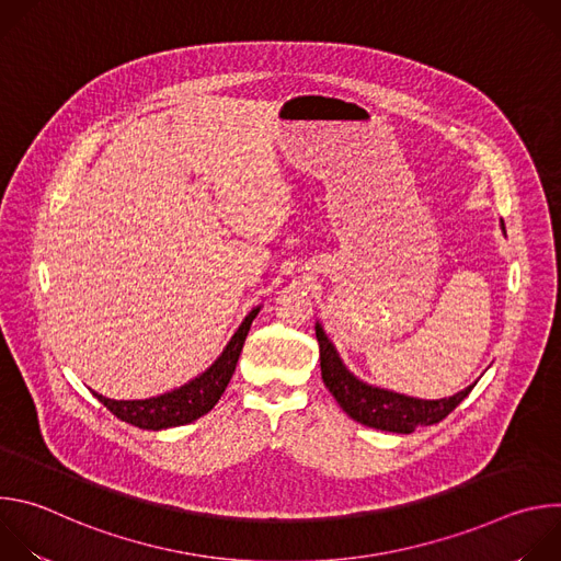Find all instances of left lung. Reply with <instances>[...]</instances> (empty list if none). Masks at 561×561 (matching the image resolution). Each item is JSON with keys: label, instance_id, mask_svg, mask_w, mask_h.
I'll use <instances>...</instances> for the list:
<instances>
[{"label": "left lung", "instance_id": "1", "mask_svg": "<svg viewBox=\"0 0 561 561\" xmlns=\"http://www.w3.org/2000/svg\"><path fill=\"white\" fill-rule=\"evenodd\" d=\"M502 228L506 232L504 221ZM314 335L319 344V362H322V379L327 388L333 392L337 404L344 409L348 417L377 431L413 433L417 426L437 424L463 402L474 386L472 383L461 392L444 399H417L383 388H373L346 370L335 346L329 342L324 329L319 324L314 327Z\"/></svg>", "mask_w": 561, "mask_h": 561}]
</instances>
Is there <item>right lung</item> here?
<instances>
[{
    "label": "right lung",
    "mask_w": 561,
    "mask_h": 561,
    "mask_svg": "<svg viewBox=\"0 0 561 561\" xmlns=\"http://www.w3.org/2000/svg\"><path fill=\"white\" fill-rule=\"evenodd\" d=\"M257 312H260V308L249 312L242 327L237 329V333L228 342L221 357L206 373H202L197 379L188 381L186 386L164 392L159 397H150V399H133V402H124V399H119L117 402V399H108L98 392H93V394L117 420L133 424L137 428L162 431V428H171V426L191 424L197 417L206 415L219 402L221 392L226 390V386L234 373L239 353H242V348H244L247 335L251 331V324H253Z\"/></svg>",
    "instance_id": "right-lung-1"
}]
</instances>
